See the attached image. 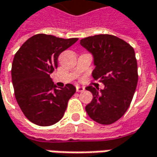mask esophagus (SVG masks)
<instances>
[{"label": "esophagus", "mask_w": 157, "mask_h": 157, "mask_svg": "<svg viewBox=\"0 0 157 157\" xmlns=\"http://www.w3.org/2000/svg\"><path fill=\"white\" fill-rule=\"evenodd\" d=\"M76 91L77 92H83L84 91V88L82 87V86H76Z\"/></svg>", "instance_id": "34e87169"}]
</instances>
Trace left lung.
Listing matches in <instances>:
<instances>
[{
	"label": "left lung",
	"instance_id": "left-lung-1",
	"mask_svg": "<svg viewBox=\"0 0 157 157\" xmlns=\"http://www.w3.org/2000/svg\"><path fill=\"white\" fill-rule=\"evenodd\" d=\"M80 44L93 55V78L104 84L102 90L86 87L93 100L85 110L93 121L112 124L125 114L135 93L138 80L135 51L123 39L108 34L82 38Z\"/></svg>",
	"mask_w": 157,
	"mask_h": 157
}]
</instances>
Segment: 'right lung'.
Listing matches in <instances>:
<instances>
[{
	"label": "right lung",
	"mask_w": 157,
	"mask_h": 157,
	"mask_svg": "<svg viewBox=\"0 0 157 157\" xmlns=\"http://www.w3.org/2000/svg\"><path fill=\"white\" fill-rule=\"evenodd\" d=\"M77 40L37 34L29 37L15 54L11 65L14 93L22 112L32 123L47 127L63 118L76 89L71 83L57 87L50 74L57 68L59 55Z\"/></svg>",
	"instance_id": "add662e5"
}]
</instances>
